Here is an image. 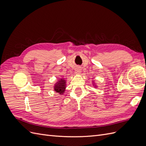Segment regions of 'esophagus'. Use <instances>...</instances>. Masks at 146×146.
<instances>
[{"label": "esophagus", "instance_id": "34e87169", "mask_svg": "<svg viewBox=\"0 0 146 146\" xmlns=\"http://www.w3.org/2000/svg\"><path fill=\"white\" fill-rule=\"evenodd\" d=\"M81 72H82V69L80 67H77L76 68V69H75V72H76L77 74H80Z\"/></svg>", "mask_w": 146, "mask_h": 146}]
</instances>
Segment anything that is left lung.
Returning a JSON list of instances; mask_svg holds the SVG:
<instances>
[{
    "instance_id": "left-lung-1",
    "label": "left lung",
    "mask_w": 146,
    "mask_h": 146,
    "mask_svg": "<svg viewBox=\"0 0 146 146\" xmlns=\"http://www.w3.org/2000/svg\"><path fill=\"white\" fill-rule=\"evenodd\" d=\"M92 83H93L92 84H93V85L94 86V87H95V88H97V87H98V86H97V85H96V84L95 83H94V81H93V82H92Z\"/></svg>"
}]
</instances>
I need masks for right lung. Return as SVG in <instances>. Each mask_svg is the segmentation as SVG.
I'll return each instance as SVG.
<instances>
[{
  "instance_id": "right-lung-1",
  "label": "right lung",
  "mask_w": 146,
  "mask_h": 146,
  "mask_svg": "<svg viewBox=\"0 0 146 146\" xmlns=\"http://www.w3.org/2000/svg\"><path fill=\"white\" fill-rule=\"evenodd\" d=\"M66 88V80L63 78H60L54 85V89L56 92H58L61 95L64 93Z\"/></svg>"
}]
</instances>
